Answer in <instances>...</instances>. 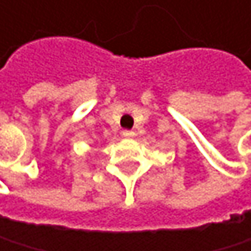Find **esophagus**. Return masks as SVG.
I'll return each instance as SVG.
<instances>
[{
  "label": "esophagus",
  "instance_id": "1",
  "mask_svg": "<svg viewBox=\"0 0 251 251\" xmlns=\"http://www.w3.org/2000/svg\"><path fill=\"white\" fill-rule=\"evenodd\" d=\"M122 135H123L125 138H132V137L135 135V132H134V131H129V129H125V131L122 132Z\"/></svg>",
  "mask_w": 251,
  "mask_h": 251
}]
</instances>
